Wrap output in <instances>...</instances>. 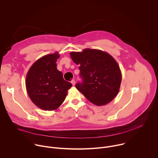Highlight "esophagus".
Masks as SVG:
<instances>
[{
  "label": "esophagus",
  "instance_id": "obj_1",
  "mask_svg": "<svg viewBox=\"0 0 158 158\" xmlns=\"http://www.w3.org/2000/svg\"><path fill=\"white\" fill-rule=\"evenodd\" d=\"M71 84H72L73 85H75L76 82H75V80H74V79H73V80L71 81Z\"/></svg>",
  "mask_w": 158,
  "mask_h": 158
}]
</instances>
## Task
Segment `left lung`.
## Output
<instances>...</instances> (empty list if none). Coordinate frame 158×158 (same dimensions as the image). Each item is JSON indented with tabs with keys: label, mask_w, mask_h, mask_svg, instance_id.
<instances>
[{
	"label": "left lung",
	"mask_w": 158,
	"mask_h": 158,
	"mask_svg": "<svg viewBox=\"0 0 158 158\" xmlns=\"http://www.w3.org/2000/svg\"><path fill=\"white\" fill-rule=\"evenodd\" d=\"M73 62L80 65L82 81L76 87L90 102L104 106L118 94L122 74L116 60L109 54L98 49H85L82 52H71Z\"/></svg>",
	"instance_id": "8db88e82"
}]
</instances>
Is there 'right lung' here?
Returning a JSON list of instances; mask_svg holds the SVG:
<instances>
[{"mask_svg": "<svg viewBox=\"0 0 158 158\" xmlns=\"http://www.w3.org/2000/svg\"><path fill=\"white\" fill-rule=\"evenodd\" d=\"M59 57L56 52L40 57L30 67L26 76V86L31 100L45 110L57 109L72 86L57 69L56 61Z\"/></svg>", "mask_w": 158, "mask_h": 158, "instance_id": "1", "label": "right lung"}]
</instances>
